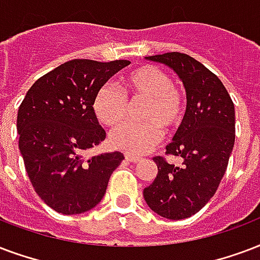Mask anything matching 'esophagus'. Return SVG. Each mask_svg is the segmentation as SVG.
Instances as JSON below:
<instances>
[{"label": "esophagus", "instance_id": "1", "mask_svg": "<svg viewBox=\"0 0 260 260\" xmlns=\"http://www.w3.org/2000/svg\"><path fill=\"white\" fill-rule=\"evenodd\" d=\"M125 159L129 162H134V164H139V162H142V158H139V156L131 155V154H125Z\"/></svg>", "mask_w": 260, "mask_h": 260}]
</instances>
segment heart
I'll use <instances>...</instances> for the list:
<instances>
[{
  "mask_svg": "<svg viewBox=\"0 0 260 260\" xmlns=\"http://www.w3.org/2000/svg\"><path fill=\"white\" fill-rule=\"evenodd\" d=\"M124 92L132 102L144 101L143 124L124 122L110 132V143L118 150L142 155L150 151L161 139V128L170 132L183 121L185 99L170 76L154 65L134 69L124 77ZM94 113L104 125H116L125 117L128 102L121 91L106 84L94 99Z\"/></svg>",
  "mask_w": 260,
  "mask_h": 260,
  "instance_id": "obj_1",
  "label": "heart"
}]
</instances>
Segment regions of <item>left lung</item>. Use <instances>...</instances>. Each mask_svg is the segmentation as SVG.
<instances>
[{
    "instance_id": "obj_1",
    "label": "left lung",
    "mask_w": 260,
    "mask_h": 260,
    "mask_svg": "<svg viewBox=\"0 0 260 260\" xmlns=\"http://www.w3.org/2000/svg\"><path fill=\"white\" fill-rule=\"evenodd\" d=\"M146 59L170 68L183 82L187 109L166 154L181 156L174 166L155 156V180L144 188L150 209L168 219H184L203 209L226 172L235 146V105L222 82L199 61L183 53Z\"/></svg>"
}]
</instances>
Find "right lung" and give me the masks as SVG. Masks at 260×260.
Segmentation results:
<instances>
[{
	"label": "right lung",
	"instance_id": "obj_1",
	"mask_svg": "<svg viewBox=\"0 0 260 260\" xmlns=\"http://www.w3.org/2000/svg\"><path fill=\"white\" fill-rule=\"evenodd\" d=\"M129 64L126 59H72L38 79L20 105V154L35 192L57 213L94 209L124 159L120 151L90 159L83 152L106 138L92 108L95 95Z\"/></svg>",
	"mask_w": 260,
	"mask_h": 260
}]
</instances>
